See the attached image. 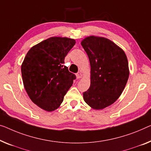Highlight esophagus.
Returning a JSON list of instances; mask_svg holds the SVG:
<instances>
[{
    "label": "esophagus",
    "instance_id": "esophagus-1",
    "mask_svg": "<svg viewBox=\"0 0 151 151\" xmlns=\"http://www.w3.org/2000/svg\"><path fill=\"white\" fill-rule=\"evenodd\" d=\"M83 76V75L82 73H81V72H78V73L76 74V77H77L78 78H81Z\"/></svg>",
    "mask_w": 151,
    "mask_h": 151
}]
</instances>
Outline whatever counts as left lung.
<instances>
[{"label": "left lung", "instance_id": "obj_1", "mask_svg": "<svg viewBox=\"0 0 151 151\" xmlns=\"http://www.w3.org/2000/svg\"><path fill=\"white\" fill-rule=\"evenodd\" d=\"M81 43L91 66V84L83 99L92 109H103L113 104L125 88L129 75L127 56L104 37L90 36Z\"/></svg>", "mask_w": 151, "mask_h": 151}]
</instances>
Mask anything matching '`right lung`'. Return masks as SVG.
<instances>
[{
    "mask_svg": "<svg viewBox=\"0 0 151 151\" xmlns=\"http://www.w3.org/2000/svg\"><path fill=\"white\" fill-rule=\"evenodd\" d=\"M75 40L51 37L27 53L21 70L24 88L30 100L45 111H55L62 104L76 78L64 66V59Z\"/></svg>",
    "mask_w": 151,
    "mask_h": 151,
    "instance_id": "add662e5",
    "label": "right lung"
}]
</instances>
